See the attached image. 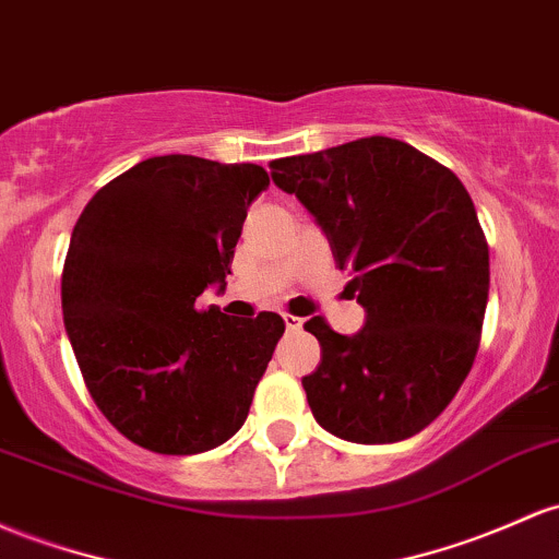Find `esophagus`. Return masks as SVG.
<instances>
[{
  "label": "esophagus",
  "mask_w": 559,
  "mask_h": 559,
  "mask_svg": "<svg viewBox=\"0 0 559 559\" xmlns=\"http://www.w3.org/2000/svg\"><path fill=\"white\" fill-rule=\"evenodd\" d=\"M284 323H286V329H289V331L302 329V318L292 316V312H284Z\"/></svg>",
  "instance_id": "obj_1"
}]
</instances>
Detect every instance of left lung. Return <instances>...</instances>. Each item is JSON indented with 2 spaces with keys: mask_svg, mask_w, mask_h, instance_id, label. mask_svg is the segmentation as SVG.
I'll return each instance as SVG.
<instances>
[{
  "mask_svg": "<svg viewBox=\"0 0 559 559\" xmlns=\"http://www.w3.org/2000/svg\"><path fill=\"white\" fill-rule=\"evenodd\" d=\"M349 270L366 323L345 336L310 318L321 366L302 379L312 416L349 443H397L453 401L488 305V241L456 175L403 140L360 138L270 162Z\"/></svg>",
  "mask_w": 559,
  "mask_h": 559,
  "instance_id": "1",
  "label": "left lung"
}]
</instances>
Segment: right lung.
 I'll use <instances>...</instances> for the list:
<instances>
[{"instance_id":"right-lung-1","label":"right lung","mask_w":559,"mask_h":559,"mask_svg":"<svg viewBox=\"0 0 559 559\" xmlns=\"http://www.w3.org/2000/svg\"><path fill=\"white\" fill-rule=\"evenodd\" d=\"M257 164L153 156L90 199L71 233L60 297L92 401L140 449L190 456L241 429L284 334L278 312L199 310L225 286Z\"/></svg>"}]
</instances>
